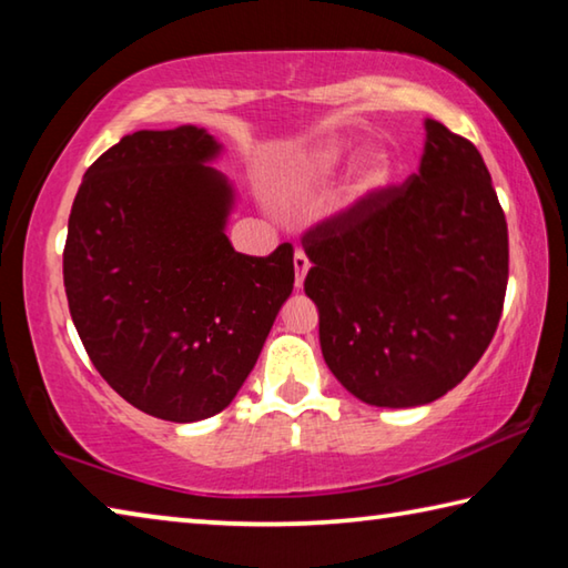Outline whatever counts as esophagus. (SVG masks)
<instances>
[{
    "label": "esophagus",
    "instance_id": "1",
    "mask_svg": "<svg viewBox=\"0 0 568 568\" xmlns=\"http://www.w3.org/2000/svg\"><path fill=\"white\" fill-rule=\"evenodd\" d=\"M293 265H295V287L301 291L305 275H307V267H311V261H307V255L303 253V250H295Z\"/></svg>",
    "mask_w": 568,
    "mask_h": 568
}]
</instances>
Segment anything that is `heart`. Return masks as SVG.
Masks as SVG:
<instances>
[{"instance_id":"1","label":"heart","mask_w":568,"mask_h":568,"mask_svg":"<svg viewBox=\"0 0 568 568\" xmlns=\"http://www.w3.org/2000/svg\"><path fill=\"white\" fill-rule=\"evenodd\" d=\"M351 155V145H345L341 140H325L318 145L303 150L301 155H295L285 168V182L295 187L315 185V182L328 180L331 175L341 170V165ZM393 178V160L386 150H368L355 160L348 178V197L363 200L371 197L373 192H378L388 185Z\"/></svg>"}]
</instances>
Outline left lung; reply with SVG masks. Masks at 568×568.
<instances>
[{"label":"left lung","instance_id":"1","mask_svg":"<svg viewBox=\"0 0 568 568\" xmlns=\"http://www.w3.org/2000/svg\"><path fill=\"white\" fill-rule=\"evenodd\" d=\"M420 168L303 237L323 358L378 408L446 396L491 343L508 281V230L480 152L423 122Z\"/></svg>","mask_w":568,"mask_h":568}]
</instances>
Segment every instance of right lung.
<instances>
[{
	"label": "right lung",
	"mask_w": 568,
	"mask_h": 568,
	"mask_svg": "<svg viewBox=\"0 0 568 568\" xmlns=\"http://www.w3.org/2000/svg\"><path fill=\"white\" fill-rule=\"evenodd\" d=\"M205 128L124 134L84 172L64 245V291L94 368L134 408L215 416L253 371L293 293V247L237 253L235 185Z\"/></svg>",
	"instance_id": "right-lung-1"
}]
</instances>
